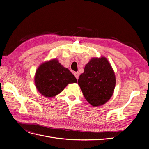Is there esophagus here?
Returning a JSON list of instances; mask_svg holds the SVG:
<instances>
[{
    "mask_svg": "<svg viewBox=\"0 0 149 149\" xmlns=\"http://www.w3.org/2000/svg\"><path fill=\"white\" fill-rule=\"evenodd\" d=\"M74 75H75V78H76L77 79H78L79 77V75H80V73H79V72H75L74 73Z\"/></svg>",
    "mask_w": 149,
    "mask_h": 149,
    "instance_id": "obj_1",
    "label": "esophagus"
}]
</instances>
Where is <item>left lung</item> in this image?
Instances as JSON below:
<instances>
[{"label":"left lung","mask_w":149,"mask_h":149,"mask_svg":"<svg viewBox=\"0 0 149 149\" xmlns=\"http://www.w3.org/2000/svg\"><path fill=\"white\" fill-rule=\"evenodd\" d=\"M78 84L91 105L98 107L105 103L112 96L116 85L114 72L107 58L91 60L80 75Z\"/></svg>","instance_id":"1"}]
</instances>
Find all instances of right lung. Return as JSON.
<instances>
[{"label":"right lung","instance_id":"right-lung-1","mask_svg":"<svg viewBox=\"0 0 149 149\" xmlns=\"http://www.w3.org/2000/svg\"><path fill=\"white\" fill-rule=\"evenodd\" d=\"M35 85L46 97H53L60 93L69 83H77L75 76L57 60L42 63L36 72Z\"/></svg>","mask_w":149,"mask_h":149}]
</instances>
